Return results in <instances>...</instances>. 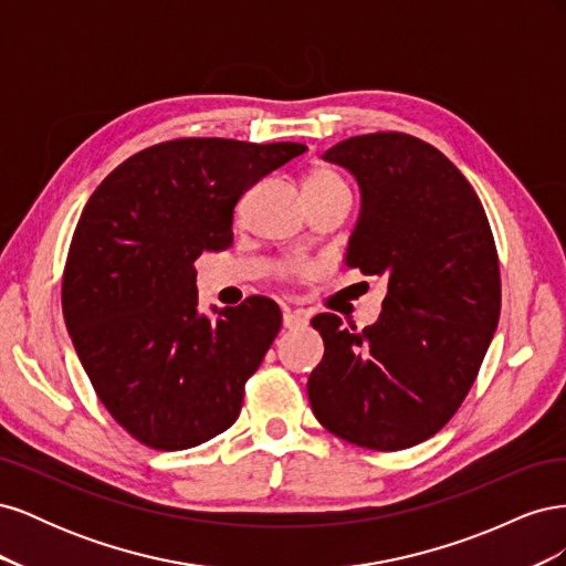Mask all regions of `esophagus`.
<instances>
[{"label":"esophagus","mask_w":566,"mask_h":566,"mask_svg":"<svg viewBox=\"0 0 566 566\" xmlns=\"http://www.w3.org/2000/svg\"><path fill=\"white\" fill-rule=\"evenodd\" d=\"M306 321H310V318H306L302 312H285L283 314V328L285 331H297V328H304Z\"/></svg>","instance_id":"esophagus-1"}]
</instances>
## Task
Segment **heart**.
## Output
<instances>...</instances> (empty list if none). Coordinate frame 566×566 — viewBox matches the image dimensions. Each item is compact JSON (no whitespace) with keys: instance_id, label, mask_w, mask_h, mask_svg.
<instances>
[{"instance_id":"heart-1","label":"heart","mask_w":566,"mask_h":566,"mask_svg":"<svg viewBox=\"0 0 566 566\" xmlns=\"http://www.w3.org/2000/svg\"><path fill=\"white\" fill-rule=\"evenodd\" d=\"M333 191H349L347 184L342 181L331 169H310L304 177V196H316V193H333Z\"/></svg>"}]
</instances>
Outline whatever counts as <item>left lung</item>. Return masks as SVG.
Masks as SVG:
<instances>
[{
  "label": "left lung",
  "instance_id": "obj_1",
  "mask_svg": "<svg viewBox=\"0 0 566 566\" xmlns=\"http://www.w3.org/2000/svg\"><path fill=\"white\" fill-rule=\"evenodd\" d=\"M361 188L345 264L385 276L380 318L312 325L323 358L306 391L316 420L349 443L401 451L447 424L476 378L501 316V269L470 181L401 132L352 136L323 153Z\"/></svg>",
  "mask_w": 566,
  "mask_h": 566
}]
</instances>
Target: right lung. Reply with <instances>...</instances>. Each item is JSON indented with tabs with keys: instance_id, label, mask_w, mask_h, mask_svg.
Wrapping results in <instances>:
<instances>
[{
	"instance_id": "1",
	"label": "right lung",
	"mask_w": 566,
	"mask_h": 566,
	"mask_svg": "<svg viewBox=\"0 0 566 566\" xmlns=\"http://www.w3.org/2000/svg\"><path fill=\"white\" fill-rule=\"evenodd\" d=\"M304 144L175 139L139 150L82 210L63 271V318L108 413L158 451L235 422L245 382L281 331L254 295L198 312L193 262L233 243V208Z\"/></svg>"
}]
</instances>
